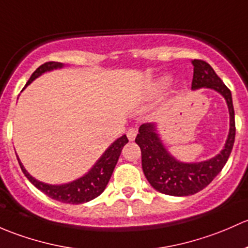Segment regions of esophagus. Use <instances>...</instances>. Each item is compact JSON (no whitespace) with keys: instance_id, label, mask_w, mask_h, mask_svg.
<instances>
[{"instance_id":"esophagus-1","label":"esophagus","mask_w":248,"mask_h":248,"mask_svg":"<svg viewBox=\"0 0 248 248\" xmlns=\"http://www.w3.org/2000/svg\"><path fill=\"white\" fill-rule=\"evenodd\" d=\"M136 135H137V130L136 129H129L126 132V136L129 139V141H134L136 139Z\"/></svg>"}]
</instances>
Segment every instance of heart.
Returning a JSON list of instances; mask_svg holds the SVG:
<instances>
[{"label": "heart", "instance_id": "1", "mask_svg": "<svg viewBox=\"0 0 248 248\" xmlns=\"http://www.w3.org/2000/svg\"><path fill=\"white\" fill-rule=\"evenodd\" d=\"M170 81H172V78H170V76L167 75L161 76V78H157V80L154 81L149 87V91H148L149 95H157V94L162 93V92L165 91L166 88H168V86L170 85Z\"/></svg>", "mask_w": 248, "mask_h": 248}]
</instances>
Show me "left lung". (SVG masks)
Segmentation results:
<instances>
[{"label": "left lung", "mask_w": 248, "mask_h": 248, "mask_svg": "<svg viewBox=\"0 0 248 248\" xmlns=\"http://www.w3.org/2000/svg\"><path fill=\"white\" fill-rule=\"evenodd\" d=\"M193 91L209 88L221 94L229 111V132L219 154L201 162H183L175 159L163 144L156 124L140 126L135 142L142 153V168L150 185L159 192L170 196H190L209 185L226 165L235 140V119L232 93L214 69L206 62L193 60Z\"/></svg>", "instance_id": "1"}]
</instances>
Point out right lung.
<instances>
[{
  "label": "right lung",
  "mask_w": 248,
  "mask_h": 248,
  "mask_svg": "<svg viewBox=\"0 0 248 248\" xmlns=\"http://www.w3.org/2000/svg\"><path fill=\"white\" fill-rule=\"evenodd\" d=\"M65 65L60 62H46L44 64L40 65L34 73L31 75L30 80L27 81V87L37 78L42 76L44 73L47 71L56 70V69L64 68ZM129 142L127 137L123 135L122 137L117 139L116 141L112 143L108 148L101 155L100 159L94 163L93 167L82 175L81 178L70 181L67 184H61V185H51V184L43 183V181L37 180L33 178L24 167L20 159L17 157L21 170L26 178L29 179L38 190L44 192L45 195L48 196L52 200H56L62 203H69V204H82L87 203V202L94 200L98 196H100L106 188V185L108 184L109 178H111L112 173H113L114 167H116L117 161H118L119 156L123 147L126 143Z\"/></svg>",
  "instance_id": "obj_1"
}]
</instances>
